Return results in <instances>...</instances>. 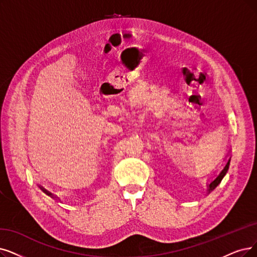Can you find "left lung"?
<instances>
[{
    "label": "left lung",
    "instance_id": "obj_1",
    "mask_svg": "<svg viewBox=\"0 0 257 257\" xmlns=\"http://www.w3.org/2000/svg\"><path fill=\"white\" fill-rule=\"evenodd\" d=\"M230 161H231V157L229 156L227 159H225V163H224L223 168L220 170V172L217 174L216 176H215V178H214L213 180L210 181V183H208V190H207L208 194H210V193H211L215 188H216V187L218 186V184L221 182L222 178L225 176V174H227V172H228V170H229Z\"/></svg>",
    "mask_w": 257,
    "mask_h": 257
}]
</instances>
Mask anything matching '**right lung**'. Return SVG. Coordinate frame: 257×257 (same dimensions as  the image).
<instances>
[{"mask_svg":"<svg viewBox=\"0 0 257 257\" xmlns=\"http://www.w3.org/2000/svg\"><path fill=\"white\" fill-rule=\"evenodd\" d=\"M39 188L41 189V190H42L46 195H48V196H50L51 198H55V199H58V200H60V198L57 196V195H55V194H53V193H51V192H49V191H47L46 189H44L43 187H41V186H39Z\"/></svg>","mask_w":257,"mask_h":257,"instance_id":"1","label":"right lung"}]
</instances>
